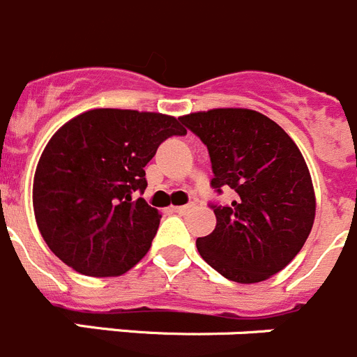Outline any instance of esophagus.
Here are the masks:
<instances>
[{"instance_id":"esophagus-1","label":"esophagus","mask_w":357,"mask_h":357,"mask_svg":"<svg viewBox=\"0 0 357 357\" xmlns=\"http://www.w3.org/2000/svg\"><path fill=\"white\" fill-rule=\"evenodd\" d=\"M192 208H194L192 204H185V206H174V211L179 215H186V213H190Z\"/></svg>"}]
</instances>
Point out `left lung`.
<instances>
[{"label": "left lung", "instance_id": "left-lung-1", "mask_svg": "<svg viewBox=\"0 0 357 357\" xmlns=\"http://www.w3.org/2000/svg\"><path fill=\"white\" fill-rule=\"evenodd\" d=\"M208 147L211 186L234 190L231 206H213V233L199 255L242 284L265 281L303 249L314 222L313 181L303 153L272 119L249 108H213L179 117Z\"/></svg>", "mask_w": 357, "mask_h": 357}]
</instances>
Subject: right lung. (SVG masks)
I'll use <instances>...</instances> for the list:
<instances>
[{"mask_svg": "<svg viewBox=\"0 0 357 357\" xmlns=\"http://www.w3.org/2000/svg\"><path fill=\"white\" fill-rule=\"evenodd\" d=\"M179 119L158 112L94 108L67 121L44 147L33 178L37 227L76 272L112 278L149 250L160 211L133 192L160 144L185 135Z\"/></svg>", "mask_w": 357, "mask_h": 357, "instance_id": "add662e5", "label": "right lung"}]
</instances>
